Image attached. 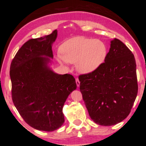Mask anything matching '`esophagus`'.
<instances>
[{"label":"esophagus","mask_w":146,"mask_h":146,"mask_svg":"<svg viewBox=\"0 0 146 146\" xmlns=\"http://www.w3.org/2000/svg\"><path fill=\"white\" fill-rule=\"evenodd\" d=\"M76 85L78 87H79V86H80V81H79L78 78H76Z\"/></svg>","instance_id":"esophagus-1"}]
</instances>
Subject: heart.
Segmentation results:
<instances>
[{
    "label": "heart",
    "mask_w": 146,
    "mask_h": 146,
    "mask_svg": "<svg viewBox=\"0 0 146 146\" xmlns=\"http://www.w3.org/2000/svg\"><path fill=\"white\" fill-rule=\"evenodd\" d=\"M61 56L57 57L62 64H75L77 70L88 74L103 63L107 54L105 43L99 39L78 37L66 41L60 48Z\"/></svg>",
    "instance_id": "heart-1"
}]
</instances>
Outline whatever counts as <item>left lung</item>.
Listing matches in <instances>:
<instances>
[{
	"label": "left lung",
	"instance_id": "8db88e82",
	"mask_svg": "<svg viewBox=\"0 0 146 146\" xmlns=\"http://www.w3.org/2000/svg\"><path fill=\"white\" fill-rule=\"evenodd\" d=\"M78 79L88 114L96 124L113 125L131 112L138 90L136 63L133 54L119 39L111 41L104 63Z\"/></svg>",
	"mask_w": 146,
	"mask_h": 146
}]
</instances>
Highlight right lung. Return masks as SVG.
Segmentation results:
<instances>
[{"instance_id": "right-lung-1", "label": "right lung", "mask_w": 146, "mask_h": 146, "mask_svg": "<svg viewBox=\"0 0 146 146\" xmlns=\"http://www.w3.org/2000/svg\"><path fill=\"white\" fill-rule=\"evenodd\" d=\"M57 30L25 42L11 64L13 103L24 121L35 129L53 131L64 122L62 109L68 96L76 89L71 74H58L49 66Z\"/></svg>"}]
</instances>
